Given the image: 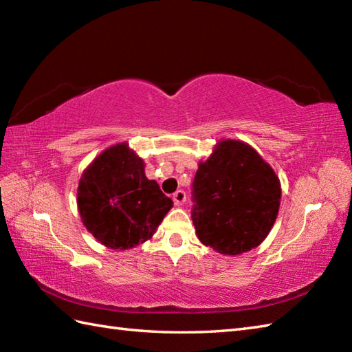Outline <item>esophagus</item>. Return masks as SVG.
<instances>
[{
    "label": "esophagus",
    "mask_w": 352,
    "mask_h": 352,
    "mask_svg": "<svg viewBox=\"0 0 352 352\" xmlns=\"http://www.w3.org/2000/svg\"><path fill=\"white\" fill-rule=\"evenodd\" d=\"M172 199H174V203L177 206H183L184 201H186V192L184 190H177L174 195H172Z\"/></svg>",
    "instance_id": "esophagus-1"
}]
</instances>
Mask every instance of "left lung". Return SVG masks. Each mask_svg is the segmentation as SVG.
I'll return each mask as SVG.
<instances>
[{
  "instance_id": "left-lung-1",
  "label": "left lung",
  "mask_w": 352,
  "mask_h": 352,
  "mask_svg": "<svg viewBox=\"0 0 352 352\" xmlns=\"http://www.w3.org/2000/svg\"><path fill=\"white\" fill-rule=\"evenodd\" d=\"M192 190L198 239L226 256L258 246L278 214V177L242 140H219L212 155L199 162Z\"/></svg>"
}]
</instances>
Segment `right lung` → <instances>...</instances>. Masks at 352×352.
<instances>
[{"instance_id": "right-lung-1", "label": "right lung", "mask_w": 352, "mask_h": 352, "mask_svg": "<svg viewBox=\"0 0 352 352\" xmlns=\"http://www.w3.org/2000/svg\"><path fill=\"white\" fill-rule=\"evenodd\" d=\"M77 204L89 233L111 250L146 242L174 206L125 142L104 149L85 169Z\"/></svg>"}]
</instances>
